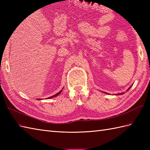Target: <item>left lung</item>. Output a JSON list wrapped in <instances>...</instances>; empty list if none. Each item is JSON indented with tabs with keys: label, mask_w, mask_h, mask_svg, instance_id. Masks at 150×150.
Wrapping results in <instances>:
<instances>
[{
	"label": "left lung",
	"mask_w": 150,
	"mask_h": 150,
	"mask_svg": "<svg viewBox=\"0 0 150 150\" xmlns=\"http://www.w3.org/2000/svg\"><path fill=\"white\" fill-rule=\"evenodd\" d=\"M129 89H130V88H129V89H128V90H127V91H128V90H129ZM121 94H123V93H121ZM118 95H119V94H118Z\"/></svg>",
	"instance_id": "1"
}]
</instances>
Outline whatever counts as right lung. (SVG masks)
Masks as SVG:
<instances>
[{"mask_svg": "<svg viewBox=\"0 0 150 150\" xmlns=\"http://www.w3.org/2000/svg\"><path fill=\"white\" fill-rule=\"evenodd\" d=\"M62 91V90H60V91L59 92V93H57L56 95H53V96H52V97H48V98H52V97H55V96H57V95H59L60 93H61ZM37 99H38V98H37Z\"/></svg>", "mask_w": 150, "mask_h": 150, "instance_id": "add662e5", "label": "right lung"}]
</instances>
